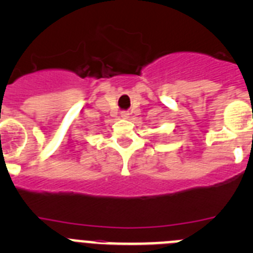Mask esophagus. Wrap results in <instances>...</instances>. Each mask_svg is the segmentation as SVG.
Instances as JSON below:
<instances>
[{
    "mask_svg": "<svg viewBox=\"0 0 253 253\" xmlns=\"http://www.w3.org/2000/svg\"><path fill=\"white\" fill-rule=\"evenodd\" d=\"M129 116V113H126V111H123L122 113V118H124V119H126Z\"/></svg>",
    "mask_w": 253,
    "mask_h": 253,
    "instance_id": "34e87169",
    "label": "esophagus"
}]
</instances>
